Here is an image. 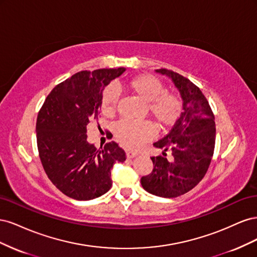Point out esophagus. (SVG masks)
Listing matches in <instances>:
<instances>
[{
  "instance_id": "1",
  "label": "esophagus",
  "mask_w": 257,
  "mask_h": 257,
  "mask_svg": "<svg viewBox=\"0 0 257 257\" xmlns=\"http://www.w3.org/2000/svg\"><path fill=\"white\" fill-rule=\"evenodd\" d=\"M138 153L136 152V151H134V150H126V157L128 158V159H132V158H134V157H136Z\"/></svg>"
}]
</instances>
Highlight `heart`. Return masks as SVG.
I'll return each mask as SVG.
<instances>
[{"instance_id":"heart-1","label":"heart","mask_w":257,"mask_h":257,"mask_svg":"<svg viewBox=\"0 0 257 257\" xmlns=\"http://www.w3.org/2000/svg\"><path fill=\"white\" fill-rule=\"evenodd\" d=\"M126 88L147 102L148 110L154 121L162 127H169L179 120L182 113V102L178 95L165 91V85L158 77L152 75H139L130 79ZM118 105V91L109 85L100 98V110L110 116L115 112ZM115 136L127 147L137 148L155 136L153 124L143 121L135 122L122 120L115 126Z\"/></svg>"}]
</instances>
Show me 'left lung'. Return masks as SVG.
<instances>
[{
	"instance_id": "8db88e82",
	"label": "left lung",
	"mask_w": 257,
	"mask_h": 257,
	"mask_svg": "<svg viewBox=\"0 0 257 257\" xmlns=\"http://www.w3.org/2000/svg\"><path fill=\"white\" fill-rule=\"evenodd\" d=\"M157 72L168 76L183 100V111L169 133L153 146L163 149V155L152 157L153 169L144 176L143 188L153 195L173 198L188 193L207 173L214 151V114L197 85L170 69ZM172 158H166V151Z\"/></svg>"
}]
</instances>
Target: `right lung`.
<instances>
[{
  "instance_id": "right-lung-1",
  "label": "right lung",
  "mask_w": 257,
  "mask_h": 257,
  "mask_svg": "<svg viewBox=\"0 0 257 257\" xmlns=\"http://www.w3.org/2000/svg\"><path fill=\"white\" fill-rule=\"evenodd\" d=\"M125 68L82 71L52 89L36 120L40 159L50 181L66 196L90 200L109 191L111 168L125 152L111 142L97 150L87 125L98 119L102 92Z\"/></svg>"
}]
</instances>
